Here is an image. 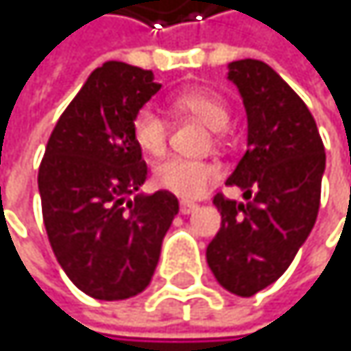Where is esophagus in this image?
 I'll list each match as a JSON object with an SVG mask.
<instances>
[{
    "mask_svg": "<svg viewBox=\"0 0 351 351\" xmlns=\"http://www.w3.org/2000/svg\"><path fill=\"white\" fill-rule=\"evenodd\" d=\"M181 215H189L193 210H197V204H191V202H181Z\"/></svg>",
    "mask_w": 351,
    "mask_h": 351,
    "instance_id": "34e87169",
    "label": "esophagus"
}]
</instances>
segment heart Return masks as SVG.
Returning a JSON list of instances; mask_svg holds the SVG:
<instances>
[{"mask_svg": "<svg viewBox=\"0 0 351 351\" xmlns=\"http://www.w3.org/2000/svg\"><path fill=\"white\" fill-rule=\"evenodd\" d=\"M181 111L191 113L202 124H206L210 130H223L229 124V109L225 101L213 90L195 88L181 92L174 101ZM132 138L145 154L160 156L168 141V122L166 117L154 109L143 107L132 117ZM217 166L199 160L187 158H168L156 166L154 181L160 189H166L179 197L191 199L199 197L206 187L217 179Z\"/></svg>", "mask_w": 351, "mask_h": 351, "instance_id": "b5f03b06", "label": "heart"}]
</instances>
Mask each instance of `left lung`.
<instances>
[{"mask_svg": "<svg viewBox=\"0 0 351 351\" xmlns=\"http://www.w3.org/2000/svg\"><path fill=\"white\" fill-rule=\"evenodd\" d=\"M227 80L248 122L246 154L227 185L240 187L248 202L215 197L221 229L206 261L225 291L252 297L289 269L312 232L326 156L312 113L269 64L234 60Z\"/></svg>", "mask_w": 351, "mask_h": 351, "instance_id": "1", "label": "left lung"}]
</instances>
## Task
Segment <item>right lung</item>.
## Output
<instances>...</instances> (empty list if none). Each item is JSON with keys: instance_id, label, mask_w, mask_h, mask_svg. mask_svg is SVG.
<instances>
[{"instance_id": "obj_1", "label": "right lung", "mask_w": 351, "mask_h": 351, "mask_svg": "<svg viewBox=\"0 0 351 351\" xmlns=\"http://www.w3.org/2000/svg\"><path fill=\"white\" fill-rule=\"evenodd\" d=\"M160 88L152 71L103 62L60 115L39 166L54 257L82 293L101 301L130 299L149 287L179 213L168 191L134 195L147 164L132 138V117Z\"/></svg>"}]
</instances>
